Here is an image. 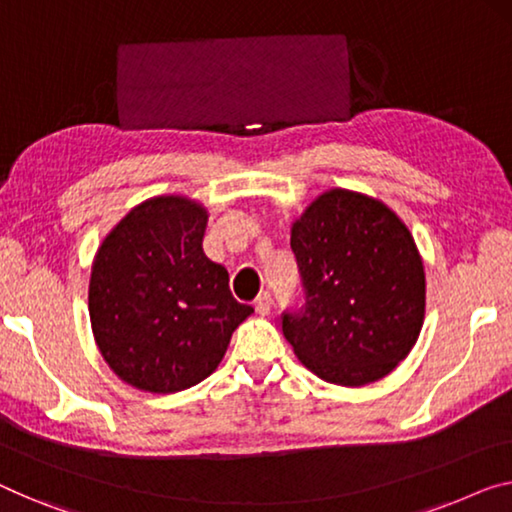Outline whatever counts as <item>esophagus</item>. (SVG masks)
<instances>
[{
    "label": "esophagus",
    "instance_id": "esophagus-1",
    "mask_svg": "<svg viewBox=\"0 0 512 512\" xmlns=\"http://www.w3.org/2000/svg\"><path fill=\"white\" fill-rule=\"evenodd\" d=\"M271 305H273V299H271V294H269V292L259 294L257 299H255V310H257V315H262V317L269 315V312H271Z\"/></svg>",
    "mask_w": 512,
    "mask_h": 512
}]
</instances>
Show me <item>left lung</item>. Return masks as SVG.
<instances>
[{
    "label": "left lung",
    "mask_w": 512,
    "mask_h": 512,
    "mask_svg": "<svg viewBox=\"0 0 512 512\" xmlns=\"http://www.w3.org/2000/svg\"><path fill=\"white\" fill-rule=\"evenodd\" d=\"M305 308L282 333L312 375L375 384L414 349L425 319V266L409 227L377 197L319 193L289 227Z\"/></svg>",
    "instance_id": "left-lung-1"
}]
</instances>
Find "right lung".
Returning a JSON list of instances; mask_svg holds the SVG:
<instances>
[{
  "label": "right lung",
  "instance_id": "obj_1",
  "mask_svg": "<svg viewBox=\"0 0 512 512\" xmlns=\"http://www.w3.org/2000/svg\"><path fill=\"white\" fill-rule=\"evenodd\" d=\"M209 209L154 195L105 234L89 278V319L110 370L137 391L170 395L207 379L253 315L225 266L204 255Z\"/></svg>",
  "mask_w": 512,
  "mask_h": 512
}]
</instances>
